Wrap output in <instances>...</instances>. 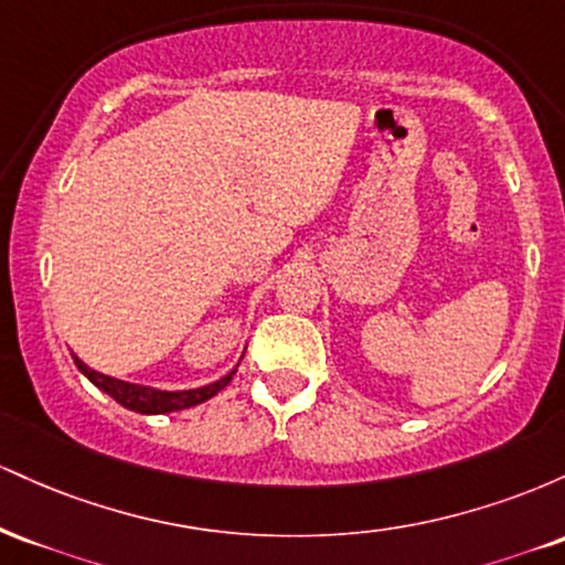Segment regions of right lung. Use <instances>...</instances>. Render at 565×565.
<instances>
[{"label": "right lung", "instance_id": "1", "mask_svg": "<svg viewBox=\"0 0 565 565\" xmlns=\"http://www.w3.org/2000/svg\"><path fill=\"white\" fill-rule=\"evenodd\" d=\"M71 355H74L76 369L93 382L97 391L111 395L116 404H121L125 408H129V412H138V414H170V412H183V408H191L196 404H204V401H210L212 395H217L225 385H228L238 369L236 364L228 374H225V377L210 382V385L191 387V391H159V387H151V385H138V382L108 377V374H100L95 372V369H89L76 353Z\"/></svg>", "mask_w": 565, "mask_h": 565}]
</instances>
